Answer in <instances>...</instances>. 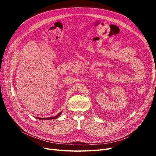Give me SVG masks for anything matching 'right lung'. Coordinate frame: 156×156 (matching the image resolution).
I'll return each mask as SVG.
<instances>
[{"instance_id": "obj_1", "label": "right lung", "mask_w": 156, "mask_h": 156, "mask_svg": "<svg viewBox=\"0 0 156 156\" xmlns=\"http://www.w3.org/2000/svg\"><path fill=\"white\" fill-rule=\"evenodd\" d=\"M62 111L60 112L57 115L54 116V117H49V118H39V117H36V119H37L42 120H52V119H57V118H58V117L60 116V115L61 113H62Z\"/></svg>"}]
</instances>
